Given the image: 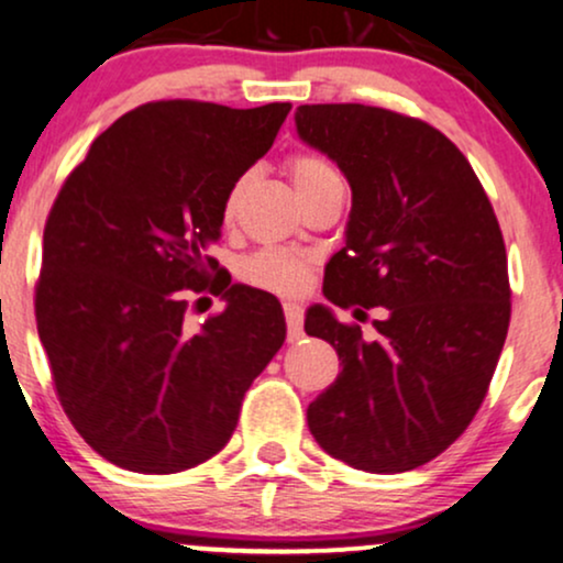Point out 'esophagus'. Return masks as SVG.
<instances>
[{
    "instance_id": "obj_1",
    "label": "esophagus",
    "mask_w": 563,
    "mask_h": 563,
    "mask_svg": "<svg viewBox=\"0 0 563 563\" xmlns=\"http://www.w3.org/2000/svg\"><path fill=\"white\" fill-rule=\"evenodd\" d=\"M283 311H286V322H288V340L294 343L303 334V309L301 303L296 301H286L283 303Z\"/></svg>"
}]
</instances>
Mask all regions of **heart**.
<instances>
[{
  "instance_id": "heart-1",
  "label": "heart",
  "mask_w": 563,
  "mask_h": 563,
  "mask_svg": "<svg viewBox=\"0 0 563 563\" xmlns=\"http://www.w3.org/2000/svg\"><path fill=\"white\" fill-rule=\"evenodd\" d=\"M288 170L296 191H303L319 181L338 176V170L324 158H319V155H296V158H290ZM246 184L249 176H241V179L231 184L229 195L223 199L225 223H231L236 218ZM306 269H309V260L298 252H288V249H262V252H254L252 257L241 262L244 280L252 283V286L277 290V294H296V290H301Z\"/></svg>"
}]
</instances>
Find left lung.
I'll use <instances>...</instances> for the list:
<instances>
[{
	"label": "left lung",
	"instance_id": "obj_1",
	"mask_svg": "<svg viewBox=\"0 0 563 563\" xmlns=\"http://www.w3.org/2000/svg\"><path fill=\"white\" fill-rule=\"evenodd\" d=\"M296 132L353 195L327 301L382 309L372 340L324 303L306 314L343 361L306 410L309 431L358 471H412L471 426L499 364L511 311L499 220L465 155L421 119L317 103L298 106Z\"/></svg>",
	"mask_w": 563,
	"mask_h": 563
}]
</instances>
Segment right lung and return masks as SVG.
<instances>
[{
    "label": "right lung",
    "mask_w": 563,
    "mask_h": 563,
    "mask_svg": "<svg viewBox=\"0 0 563 563\" xmlns=\"http://www.w3.org/2000/svg\"><path fill=\"white\" fill-rule=\"evenodd\" d=\"M290 103L158 101L117 119L48 212L35 322L64 412L101 457L168 475L229 444L241 400L286 340L265 290L229 286L208 249L231 184L265 155ZM227 309L183 330L186 295Z\"/></svg>",
    "instance_id": "obj_1"
}]
</instances>
